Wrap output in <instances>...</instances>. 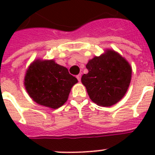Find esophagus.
I'll return each instance as SVG.
<instances>
[{
  "mask_svg": "<svg viewBox=\"0 0 155 155\" xmlns=\"http://www.w3.org/2000/svg\"><path fill=\"white\" fill-rule=\"evenodd\" d=\"M76 78H77V80H79V81H80V80H81V75H80V74L77 75H76Z\"/></svg>",
  "mask_w": 155,
  "mask_h": 155,
  "instance_id": "34e87169",
  "label": "esophagus"
}]
</instances>
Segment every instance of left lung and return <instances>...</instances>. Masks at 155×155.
Returning a JSON list of instances; mask_svg holds the SVG:
<instances>
[{"mask_svg":"<svg viewBox=\"0 0 155 155\" xmlns=\"http://www.w3.org/2000/svg\"><path fill=\"white\" fill-rule=\"evenodd\" d=\"M86 68L88 73L82 75L81 82L94 103L109 107L125 96L130 84L132 69L119 54L106 51L102 55L89 60Z\"/></svg>","mask_w":155,"mask_h":155,"instance_id":"8db88e82","label":"left lung"}]
</instances>
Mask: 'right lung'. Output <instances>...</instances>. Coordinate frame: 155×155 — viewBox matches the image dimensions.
<instances>
[{
	"label": "right lung",
	"instance_id": "right-lung-1",
	"mask_svg": "<svg viewBox=\"0 0 155 155\" xmlns=\"http://www.w3.org/2000/svg\"><path fill=\"white\" fill-rule=\"evenodd\" d=\"M78 82L66 68L54 60L35 61L25 76V89L36 103L58 108L68 101L71 88Z\"/></svg>",
	"mask_w": 155,
	"mask_h": 155
}]
</instances>
